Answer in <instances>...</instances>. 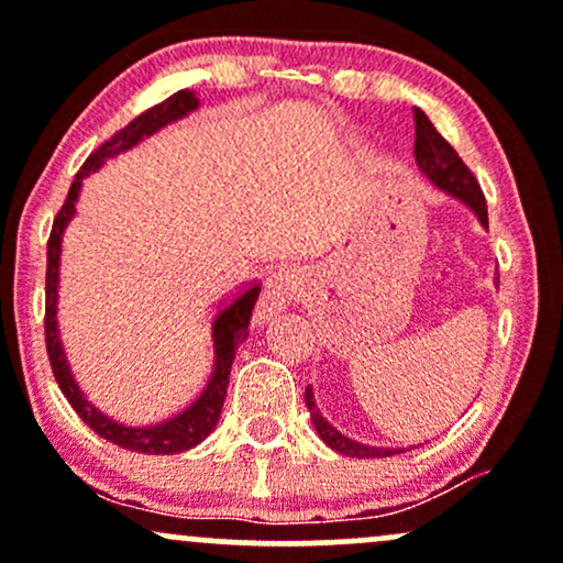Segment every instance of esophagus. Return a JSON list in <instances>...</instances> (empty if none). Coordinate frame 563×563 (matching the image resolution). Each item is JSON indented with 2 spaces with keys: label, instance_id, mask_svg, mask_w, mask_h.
Segmentation results:
<instances>
[{
  "label": "esophagus",
  "instance_id": "esophagus-1",
  "mask_svg": "<svg viewBox=\"0 0 563 563\" xmlns=\"http://www.w3.org/2000/svg\"><path fill=\"white\" fill-rule=\"evenodd\" d=\"M303 294V273L296 264H283L264 280L260 303H256V320L273 318L275 312L286 309Z\"/></svg>",
  "mask_w": 563,
  "mask_h": 563
}]
</instances>
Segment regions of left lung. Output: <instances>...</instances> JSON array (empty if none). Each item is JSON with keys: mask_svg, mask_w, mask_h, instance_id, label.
<instances>
[{"mask_svg": "<svg viewBox=\"0 0 563 563\" xmlns=\"http://www.w3.org/2000/svg\"><path fill=\"white\" fill-rule=\"evenodd\" d=\"M412 119H416V161H418V169H421L426 177H429L431 183L439 187V190L450 192L452 198L463 200V203H466L468 209L474 211L476 217H479V222L484 224V228H487V200H484V192H482L479 183H476L474 174H471L468 166L463 164V158L457 156L455 147H452L450 142L437 132L434 124L426 119L423 111H418V108H416V111H412ZM303 399H307L309 416H312V423H314V429H318L320 439L331 450L341 452V455H349V457H389V455H397V452H405L399 448L397 450L371 448V444L354 442V439L341 434L339 429H333V426L328 423L325 418H322L318 405H314L312 386H307V391H303Z\"/></svg>", "mask_w": 563, "mask_h": 563, "instance_id": "8db88e82", "label": "left lung"}]
</instances>
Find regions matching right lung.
I'll return each mask as SVG.
<instances>
[{
	"mask_svg": "<svg viewBox=\"0 0 563 563\" xmlns=\"http://www.w3.org/2000/svg\"><path fill=\"white\" fill-rule=\"evenodd\" d=\"M198 108V97L187 89H179L172 97H166L158 106L147 108L145 113H140L137 119L129 121L124 129L113 134L111 140L102 142L100 147L84 161V166L76 174L74 185H70L66 203L57 211L53 232H49L47 241V303H44V339H47V354L49 365H53L55 380L60 386V391L66 394V399L79 412V418L95 434H100L108 442L119 444V448L132 450V452H147V455H174V452H185L196 448L198 442H203L206 437L214 431L219 421V412H222L224 394H228L230 384V367L235 360V349L241 341L249 335V320L254 312V303L260 299V283L243 288L241 294L232 296L230 301H222L217 309L214 325H211V339H214V367H211V376L203 384V389L183 412L172 416L169 421H161L156 426H124L115 423L113 418L102 416L97 407H92L87 397H84L79 384L74 380L70 373L66 352L60 344V331H57V283H60V243L63 232H66L68 222L76 214V200H79L84 177L100 169L106 164V158L119 156V153L134 147L142 137H151L153 132H158L161 126L172 124V121L183 119L190 111Z\"/></svg>",
	"mask_w": 563,
	"mask_h": 563,
	"instance_id": "obj_1",
	"label": "right lung"
}]
</instances>
